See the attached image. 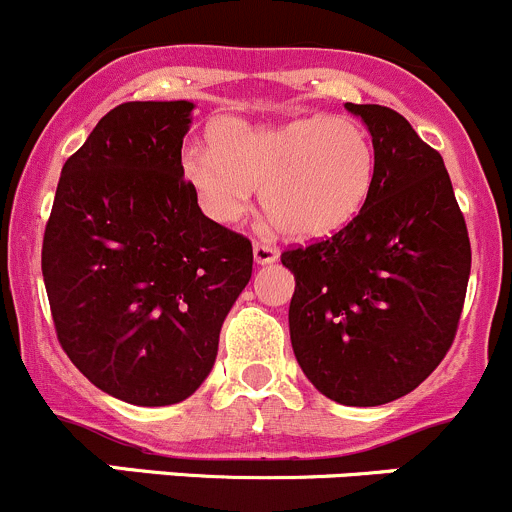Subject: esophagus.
I'll return each mask as SVG.
<instances>
[{
  "instance_id": "esophagus-1",
  "label": "esophagus",
  "mask_w": 512,
  "mask_h": 512,
  "mask_svg": "<svg viewBox=\"0 0 512 512\" xmlns=\"http://www.w3.org/2000/svg\"><path fill=\"white\" fill-rule=\"evenodd\" d=\"M252 252H255V262L257 265H270V262L277 260V247L270 245L267 240H255V247H252Z\"/></svg>"
}]
</instances>
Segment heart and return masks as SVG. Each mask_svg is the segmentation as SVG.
Listing matches in <instances>:
<instances>
[{
  "instance_id": "1",
  "label": "heart",
  "mask_w": 512,
  "mask_h": 512,
  "mask_svg": "<svg viewBox=\"0 0 512 512\" xmlns=\"http://www.w3.org/2000/svg\"><path fill=\"white\" fill-rule=\"evenodd\" d=\"M210 146L183 153V175L200 208L220 223L247 213L252 188L277 230L327 237L359 215L376 175V151L361 123L309 116L277 126L225 118Z\"/></svg>"
}]
</instances>
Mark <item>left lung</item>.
Here are the masks:
<instances>
[{"label": "left lung", "instance_id": "left-lung-1", "mask_svg": "<svg viewBox=\"0 0 512 512\" xmlns=\"http://www.w3.org/2000/svg\"><path fill=\"white\" fill-rule=\"evenodd\" d=\"M347 108L371 133L374 185L352 223L282 252L294 275L289 337L327 399L381 406L414 391L451 349L471 240L441 153L394 108Z\"/></svg>", "mask_w": 512, "mask_h": 512}]
</instances>
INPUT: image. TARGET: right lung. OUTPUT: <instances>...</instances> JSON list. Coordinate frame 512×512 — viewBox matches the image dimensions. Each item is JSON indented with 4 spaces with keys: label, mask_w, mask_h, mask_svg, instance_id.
<instances>
[{
    "label": "right lung",
    "mask_w": 512,
    "mask_h": 512,
    "mask_svg": "<svg viewBox=\"0 0 512 512\" xmlns=\"http://www.w3.org/2000/svg\"><path fill=\"white\" fill-rule=\"evenodd\" d=\"M190 101L111 108L61 168L41 272L76 369L136 406L188 399L252 277V242L205 218L183 178Z\"/></svg>",
    "instance_id": "1"
}]
</instances>
